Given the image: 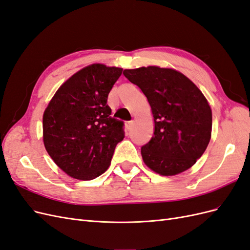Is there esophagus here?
<instances>
[{
    "mask_svg": "<svg viewBox=\"0 0 250 250\" xmlns=\"http://www.w3.org/2000/svg\"><path fill=\"white\" fill-rule=\"evenodd\" d=\"M132 125H133V121H130V122H127V123H126V129H127L128 131H129V130L131 129Z\"/></svg>",
    "mask_w": 250,
    "mask_h": 250,
    "instance_id": "obj_1",
    "label": "esophagus"
}]
</instances>
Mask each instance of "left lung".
Returning <instances> with one entry per match:
<instances>
[{
  "instance_id": "8db88e82",
  "label": "left lung",
  "mask_w": 250,
  "mask_h": 250,
  "mask_svg": "<svg viewBox=\"0 0 250 250\" xmlns=\"http://www.w3.org/2000/svg\"><path fill=\"white\" fill-rule=\"evenodd\" d=\"M124 76L146 96L154 133L143 146V161L162 176L190 169L211 135V109L201 90L183 73L156 65L124 70Z\"/></svg>"
}]
</instances>
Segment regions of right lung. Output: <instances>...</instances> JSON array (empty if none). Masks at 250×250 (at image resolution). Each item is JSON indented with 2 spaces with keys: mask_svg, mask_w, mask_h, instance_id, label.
<instances>
[{
  "mask_svg": "<svg viewBox=\"0 0 250 250\" xmlns=\"http://www.w3.org/2000/svg\"><path fill=\"white\" fill-rule=\"evenodd\" d=\"M123 69L93 63L57 89L42 116L47 152L67 175L92 180L108 169L124 139L123 122L110 117L107 97Z\"/></svg>",
  "mask_w": 250,
  "mask_h": 250,
  "instance_id": "add662e5",
  "label": "right lung"
}]
</instances>
